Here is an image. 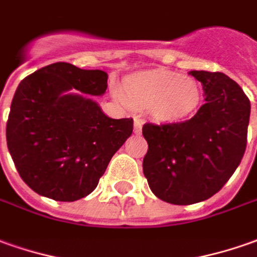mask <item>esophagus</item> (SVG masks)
<instances>
[{"label":"esophagus","instance_id":"obj_1","mask_svg":"<svg viewBox=\"0 0 257 257\" xmlns=\"http://www.w3.org/2000/svg\"><path fill=\"white\" fill-rule=\"evenodd\" d=\"M142 125H143L142 119L136 118V119H135V128H134L135 134H141V131H142Z\"/></svg>","mask_w":257,"mask_h":257}]
</instances>
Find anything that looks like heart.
<instances>
[{
    "label": "heart",
    "instance_id": "heart-1",
    "mask_svg": "<svg viewBox=\"0 0 257 257\" xmlns=\"http://www.w3.org/2000/svg\"><path fill=\"white\" fill-rule=\"evenodd\" d=\"M125 94L134 104L152 106L162 121L186 118L200 104L201 91L194 78L167 70H151L134 74L123 83Z\"/></svg>",
    "mask_w": 257,
    "mask_h": 257
}]
</instances>
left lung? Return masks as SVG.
<instances>
[{
    "instance_id": "1",
    "label": "left lung",
    "mask_w": 257,
    "mask_h": 257,
    "mask_svg": "<svg viewBox=\"0 0 257 257\" xmlns=\"http://www.w3.org/2000/svg\"><path fill=\"white\" fill-rule=\"evenodd\" d=\"M205 104L187 121L145 123L143 174L158 198L190 205L216 194L245 155L250 101L224 73L191 71Z\"/></svg>"
}]
</instances>
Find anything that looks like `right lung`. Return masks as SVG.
<instances>
[{"label": "right lung", "instance_id": "right-lung-1", "mask_svg": "<svg viewBox=\"0 0 257 257\" xmlns=\"http://www.w3.org/2000/svg\"><path fill=\"white\" fill-rule=\"evenodd\" d=\"M106 80L102 70L59 62L19 83L7 122V145L21 179L35 193L67 202L88 195L132 135V118L112 119L88 97L102 95Z\"/></svg>", "mask_w": 257, "mask_h": 257}]
</instances>
